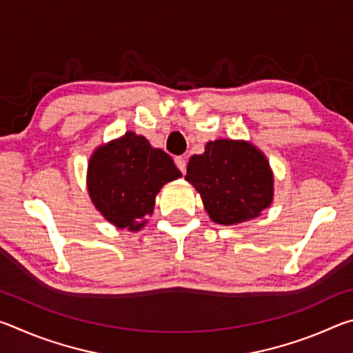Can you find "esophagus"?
Returning <instances> with one entry per match:
<instances>
[{
	"mask_svg": "<svg viewBox=\"0 0 353 353\" xmlns=\"http://www.w3.org/2000/svg\"><path fill=\"white\" fill-rule=\"evenodd\" d=\"M174 162H176V166L179 168V171L185 172V170H187V160H185L183 157H176Z\"/></svg>",
	"mask_w": 353,
	"mask_h": 353,
	"instance_id": "34e87169",
	"label": "esophagus"
}]
</instances>
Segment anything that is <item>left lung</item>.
Segmentation results:
<instances>
[{"mask_svg": "<svg viewBox=\"0 0 353 353\" xmlns=\"http://www.w3.org/2000/svg\"><path fill=\"white\" fill-rule=\"evenodd\" d=\"M185 181L198 190L212 221L223 225L256 218L274 196L268 159L243 140L208 141L204 154L190 159Z\"/></svg>", "mask_w": 353, "mask_h": 353, "instance_id": "left-lung-1", "label": "left lung"}]
</instances>
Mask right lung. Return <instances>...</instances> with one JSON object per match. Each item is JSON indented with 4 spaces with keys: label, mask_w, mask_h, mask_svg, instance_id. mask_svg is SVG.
<instances>
[{
    "label": "right lung",
    "mask_w": 353,
    "mask_h": 353,
    "mask_svg": "<svg viewBox=\"0 0 353 353\" xmlns=\"http://www.w3.org/2000/svg\"><path fill=\"white\" fill-rule=\"evenodd\" d=\"M182 172L145 137L126 132L92 154L87 187L98 212L119 229L140 230L154 210L155 196Z\"/></svg>",
    "instance_id": "obj_1"
}]
</instances>
